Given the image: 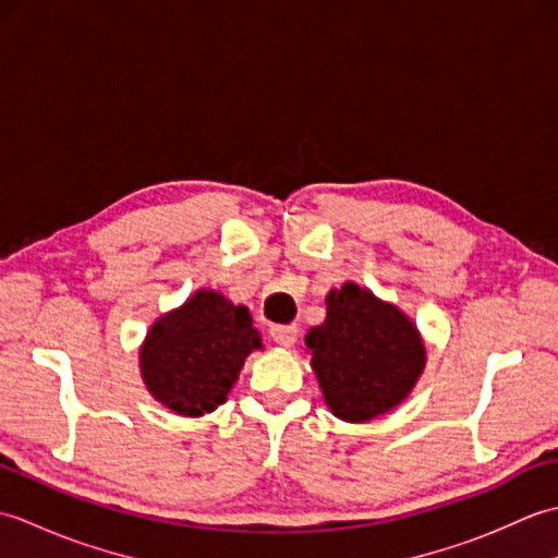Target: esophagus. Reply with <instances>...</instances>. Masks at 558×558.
Masks as SVG:
<instances>
[{"instance_id": "esophagus-1", "label": "esophagus", "mask_w": 558, "mask_h": 558, "mask_svg": "<svg viewBox=\"0 0 558 558\" xmlns=\"http://www.w3.org/2000/svg\"><path fill=\"white\" fill-rule=\"evenodd\" d=\"M268 333H270V340L278 342V345L292 348L294 342H298V333H300V330H298V326L290 324V326H272V328L268 330Z\"/></svg>"}]
</instances>
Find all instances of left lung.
Wrapping results in <instances>:
<instances>
[{"mask_svg": "<svg viewBox=\"0 0 558 558\" xmlns=\"http://www.w3.org/2000/svg\"><path fill=\"white\" fill-rule=\"evenodd\" d=\"M326 304V322L304 338L318 386L336 417L374 420L417 381L422 338L405 314L354 282L330 292Z\"/></svg>", "mask_w": 558, "mask_h": 558, "instance_id": "1", "label": "left lung"}]
</instances>
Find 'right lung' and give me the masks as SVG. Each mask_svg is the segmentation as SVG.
<instances>
[{
  "label": "right lung",
  "mask_w": 558,
  "mask_h": 558,
  "mask_svg": "<svg viewBox=\"0 0 558 558\" xmlns=\"http://www.w3.org/2000/svg\"><path fill=\"white\" fill-rule=\"evenodd\" d=\"M256 348L260 338L246 306L201 290L150 328L141 348V372L165 408L198 417L222 405Z\"/></svg>",
  "instance_id": "1"
}]
</instances>
